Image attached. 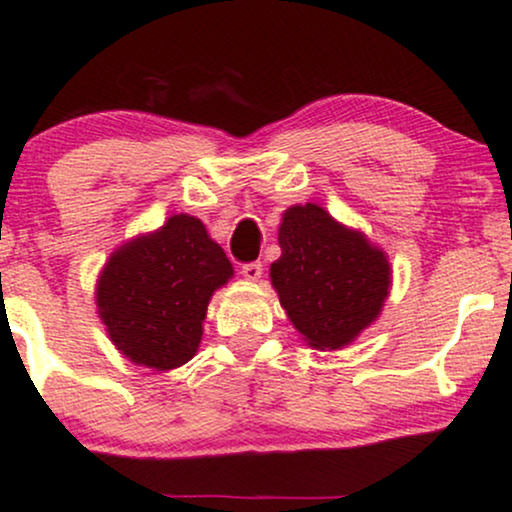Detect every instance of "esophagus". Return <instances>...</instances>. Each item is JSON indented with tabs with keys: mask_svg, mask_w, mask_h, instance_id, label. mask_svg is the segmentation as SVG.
<instances>
[{
	"mask_svg": "<svg viewBox=\"0 0 512 512\" xmlns=\"http://www.w3.org/2000/svg\"><path fill=\"white\" fill-rule=\"evenodd\" d=\"M263 275V265L261 263H247L242 265V277L249 279V282H258Z\"/></svg>",
	"mask_w": 512,
	"mask_h": 512,
	"instance_id": "34e87169",
	"label": "esophagus"
}]
</instances>
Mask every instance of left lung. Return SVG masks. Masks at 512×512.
Instances as JSON below:
<instances>
[{"mask_svg":"<svg viewBox=\"0 0 512 512\" xmlns=\"http://www.w3.org/2000/svg\"><path fill=\"white\" fill-rule=\"evenodd\" d=\"M277 240L282 256L270 265V282L305 345L342 349L375 324L391 291V263L366 233L307 202L282 214Z\"/></svg>","mask_w":512,"mask_h":512,"instance_id":"8db88e82","label":"left lung"}]
</instances>
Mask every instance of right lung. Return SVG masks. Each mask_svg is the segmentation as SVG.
I'll list each match as a JSON object with an SVG mask.
<instances>
[{
	"label": "right lung",
	"instance_id": "1",
	"mask_svg": "<svg viewBox=\"0 0 512 512\" xmlns=\"http://www.w3.org/2000/svg\"><path fill=\"white\" fill-rule=\"evenodd\" d=\"M233 275L205 223L172 214L107 258L95 284L97 314L125 359L167 373L198 354L209 300Z\"/></svg>",
	"mask_w": 512,
	"mask_h": 512
}]
</instances>
